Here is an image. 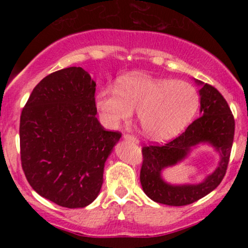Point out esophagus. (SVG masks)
<instances>
[{
	"label": "esophagus",
	"mask_w": 248,
	"mask_h": 248,
	"mask_svg": "<svg viewBox=\"0 0 248 248\" xmlns=\"http://www.w3.org/2000/svg\"><path fill=\"white\" fill-rule=\"evenodd\" d=\"M124 140L134 142V143H139L138 139H136L134 135H130V134H124Z\"/></svg>",
	"instance_id": "1"
}]
</instances>
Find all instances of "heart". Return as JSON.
Instances as JSON below:
<instances>
[{
	"label": "heart",
	"mask_w": 248,
	"mask_h": 248,
	"mask_svg": "<svg viewBox=\"0 0 248 248\" xmlns=\"http://www.w3.org/2000/svg\"><path fill=\"white\" fill-rule=\"evenodd\" d=\"M199 94L182 80L130 75L118 79L116 87L106 86L95 95V107L102 124L114 129L132 118L136 109L144 135L154 141L175 138L195 116Z\"/></svg>",
	"instance_id": "b5f03b06"
}]
</instances>
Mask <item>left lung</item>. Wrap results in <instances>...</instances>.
<instances>
[{
	"mask_svg": "<svg viewBox=\"0 0 248 248\" xmlns=\"http://www.w3.org/2000/svg\"><path fill=\"white\" fill-rule=\"evenodd\" d=\"M201 85V118L186 128V132L163 146L150 144L142 148L140 181L142 189L156 203L171 206H183L203 198L223 181L229 166L234 118L224 96L211 85L196 80ZM201 143H209L221 154L217 169L198 185L173 186L161 178V170L183 160L191 148Z\"/></svg>",
	"mask_w": 248,
	"mask_h": 248,
	"instance_id": "obj_1",
	"label": "left lung"
}]
</instances>
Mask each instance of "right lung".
Instances as JSON below:
<instances>
[{
    "mask_svg": "<svg viewBox=\"0 0 248 248\" xmlns=\"http://www.w3.org/2000/svg\"><path fill=\"white\" fill-rule=\"evenodd\" d=\"M95 86L81 67L56 71L37 84L22 110L25 177L38 195L62 207H85L98 197L105 162L121 138L96 119Z\"/></svg>",
    "mask_w": 248,
    "mask_h": 248,
    "instance_id": "obj_1",
    "label": "right lung"
}]
</instances>
